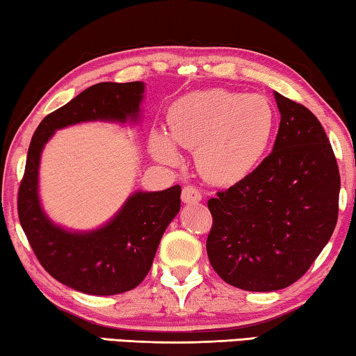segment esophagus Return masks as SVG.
<instances>
[{"label": "esophagus", "mask_w": 356, "mask_h": 356, "mask_svg": "<svg viewBox=\"0 0 356 356\" xmlns=\"http://www.w3.org/2000/svg\"><path fill=\"white\" fill-rule=\"evenodd\" d=\"M181 199H183V202H186V204H194V202L201 201L202 194L199 193L194 186H184L181 191Z\"/></svg>", "instance_id": "esophagus-1"}]
</instances>
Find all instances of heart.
Returning <instances> with one entry per match:
<instances>
[{
    "mask_svg": "<svg viewBox=\"0 0 356 356\" xmlns=\"http://www.w3.org/2000/svg\"><path fill=\"white\" fill-rule=\"evenodd\" d=\"M275 110L266 97L225 89L188 94L168 111L170 134L150 133L155 159L178 160L177 143L196 150L197 167L213 183H233L246 177L264 157L275 133Z\"/></svg>",
    "mask_w": 356,
    "mask_h": 356,
    "instance_id": "obj_1",
    "label": "heart"
}]
</instances>
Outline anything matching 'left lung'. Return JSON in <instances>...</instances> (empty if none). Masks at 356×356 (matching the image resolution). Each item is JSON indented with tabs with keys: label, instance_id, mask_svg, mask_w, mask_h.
<instances>
[{
	"label": "left lung",
	"instance_id": "left-lung-1",
	"mask_svg": "<svg viewBox=\"0 0 356 356\" xmlns=\"http://www.w3.org/2000/svg\"><path fill=\"white\" fill-rule=\"evenodd\" d=\"M280 126L272 152L209 199L207 256L227 284L274 291L306 274L332 236L340 175L319 120L274 92Z\"/></svg>",
	"mask_w": 356,
	"mask_h": 356
}]
</instances>
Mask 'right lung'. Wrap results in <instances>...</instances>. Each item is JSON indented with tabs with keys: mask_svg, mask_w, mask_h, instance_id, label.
<instances>
[{
	"mask_svg": "<svg viewBox=\"0 0 356 356\" xmlns=\"http://www.w3.org/2000/svg\"><path fill=\"white\" fill-rule=\"evenodd\" d=\"M144 82H100L47 115L29 145L26 172L17 194L22 230L37 259L53 279L87 295L133 290L152 267L160 238L179 212L181 188L138 191L118 213L92 232H70L53 223L38 199L42 150L56 129L84 121H138Z\"/></svg>",
	"mask_w": 356,
	"mask_h": 356,
	"instance_id": "right-lung-1",
	"label": "right lung"
}]
</instances>
